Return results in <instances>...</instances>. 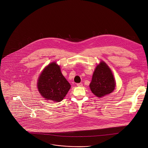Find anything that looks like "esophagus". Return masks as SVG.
<instances>
[{"mask_svg":"<svg viewBox=\"0 0 148 148\" xmlns=\"http://www.w3.org/2000/svg\"><path fill=\"white\" fill-rule=\"evenodd\" d=\"M82 85H83V84L82 83L77 84V86H82Z\"/></svg>","mask_w":148,"mask_h":148,"instance_id":"esophagus-1","label":"esophagus"}]
</instances>
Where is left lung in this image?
I'll list each match as a JSON object with an SVG mask.
<instances>
[{
  "mask_svg": "<svg viewBox=\"0 0 148 148\" xmlns=\"http://www.w3.org/2000/svg\"><path fill=\"white\" fill-rule=\"evenodd\" d=\"M115 85V80L110 69L105 62H101L93 73L89 85L91 91L96 96L101 97L112 92Z\"/></svg>",
  "mask_w": 148,
  "mask_h": 148,
  "instance_id": "1",
  "label": "left lung"
}]
</instances>
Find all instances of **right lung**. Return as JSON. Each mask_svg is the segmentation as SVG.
I'll return each mask as SVG.
<instances>
[{"label": "right lung", "mask_w": 148, "mask_h": 148, "mask_svg": "<svg viewBox=\"0 0 148 148\" xmlns=\"http://www.w3.org/2000/svg\"><path fill=\"white\" fill-rule=\"evenodd\" d=\"M70 87V84L62 74L60 67L55 62L49 64L38 79V90L47 100L62 101Z\"/></svg>", "instance_id": "right-lung-1"}]
</instances>
